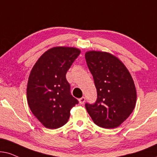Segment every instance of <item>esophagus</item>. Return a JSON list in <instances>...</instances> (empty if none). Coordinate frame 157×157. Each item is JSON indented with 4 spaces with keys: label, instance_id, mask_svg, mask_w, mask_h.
I'll list each match as a JSON object with an SVG mask.
<instances>
[{
    "label": "esophagus",
    "instance_id": "34e87169",
    "mask_svg": "<svg viewBox=\"0 0 157 157\" xmlns=\"http://www.w3.org/2000/svg\"><path fill=\"white\" fill-rule=\"evenodd\" d=\"M85 101V98H84V97L81 98L79 99V103H80V104H81V105L84 103Z\"/></svg>",
    "mask_w": 157,
    "mask_h": 157
}]
</instances>
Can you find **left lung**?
<instances>
[{"instance_id": "left-lung-1", "label": "left lung", "mask_w": 157, "mask_h": 157, "mask_svg": "<svg viewBox=\"0 0 157 157\" xmlns=\"http://www.w3.org/2000/svg\"><path fill=\"white\" fill-rule=\"evenodd\" d=\"M87 64L97 89L95 103L85 104L93 122L104 128L118 127L128 118L136 103V90L124 64L106 52L85 53Z\"/></svg>"}]
</instances>
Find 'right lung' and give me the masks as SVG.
Wrapping results in <instances>:
<instances>
[{"instance_id":"obj_1","label":"right lung","mask_w":157,"mask_h":157,"mask_svg":"<svg viewBox=\"0 0 157 157\" xmlns=\"http://www.w3.org/2000/svg\"><path fill=\"white\" fill-rule=\"evenodd\" d=\"M80 54L75 47H55L45 52L33 65L27 83L26 98L31 111L46 128L67 124L78 100L70 94L66 73Z\"/></svg>"}]
</instances>
